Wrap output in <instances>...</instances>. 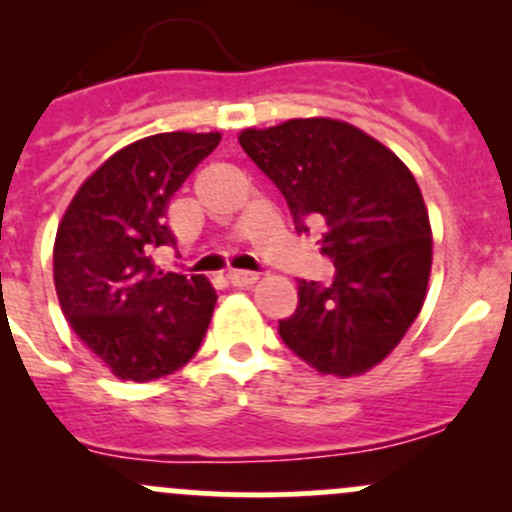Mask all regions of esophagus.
<instances>
[{
	"label": "esophagus",
	"instance_id": "34e87169",
	"mask_svg": "<svg viewBox=\"0 0 512 512\" xmlns=\"http://www.w3.org/2000/svg\"><path fill=\"white\" fill-rule=\"evenodd\" d=\"M225 277H227V282H230V285H235V287H247V285H252V282L257 280V272L230 270Z\"/></svg>",
	"mask_w": 512,
	"mask_h": 512
}]
</instances>
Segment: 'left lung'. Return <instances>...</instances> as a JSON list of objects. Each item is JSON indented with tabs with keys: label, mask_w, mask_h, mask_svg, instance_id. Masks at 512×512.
Segmentation results:
<instances>
[{
	"label": "left lung",
	"mask_w": 512,
	"mask_h": 512,
	"mask_svg": "<svg viewBox=\"0 0 512 512\" xmlns=\"http://www.w3.org/2000/svg\"><path fill=\"white\" fill-rule=\"evenodd\" d=\"M287 200L297 232L319 227L329 285L299 280L282 342L322 374L354 376L389 356L414 324L431 272V225L411 170L359 128L294 118L240 133Z\"/></svg>",
	"instance_id": "8db88e82"
}]
</instances>
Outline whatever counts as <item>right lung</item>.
Returning <instances> with one entry per match:
<instances>
[{"mask_svg": "<svg viewBox=\"0 0 512 512\" xmlns=\"http://www.w3.org/2000/svg\"><path fill=\"white\" fill-rule=\"evenodd\" d=\"M220 133H158L113 153L71 200L54 242V285L71 329L118 379L153 381L188 364L215 307L203 275L153 265L175 247L168 203Z\"/></svg>", "mask_w": 512, "mask_h": 512, "instance_id": "add662e5", "label": "right lung"}]
</instances>
